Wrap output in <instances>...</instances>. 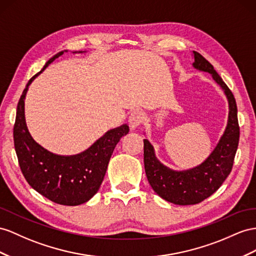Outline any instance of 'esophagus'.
<instances>
[{"label":"esophagus","instance_id":"34e87169","mask_svg":"<svg viewBox=\"0 0 256 256\" xmlns=\"http://www.w3.org/2000/svg\"><path fill=\"white\" fill-rule=\"evenodd\" d=\"M144 121V114L140 110H135L128 116V126L130 130H135L137 126H140Z\"/></svg>","mask_w":256,"mask_h":256}]
</instances>
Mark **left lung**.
Instances as JSON below:
<instances>
[{"mask_svg": "<svg viewBox=\"0 0 256 256\" xmlns=\"http://www.w3.org/2000/svg\"><path fill=\"white\" fill-rule=\"evenodd\" d=\"M194 67L211 74L214 80L224 90L228 100L227 128L218 146L199 166L178 172L160 163L156 158L152 144L144 140V163L150 186L161 198L180 206L200 203L222 186L232 172L240 136L237 104L232 90L204 57L198 52H194Z\"/></svg>", "mask_w": 256, "mask_h": 256, "instance_id": "obj_1", "label": "left lung"}]
</instances>
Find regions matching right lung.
<instances>
[{"label": "right lung", "instance_id": "right-lung-1", "mask_svg": "<svg viewBox=\"0 0 256 256\" xmlns=\"http://www.w3.org/2000/svg\"><path fill=\"white\" fill-rule=\"evenodd\" d=\"M64 54L60 52L32 76L17 104L14 145L18 163L28 184L58 204L78 206L88 201L100 189L116 144L128 133V126L110 130L85 152L76 156L52 154L32 138L24 119V97L31 82Z\"/></svg>", "mask_w": 256, "mask_h": 256}]
</instances>
